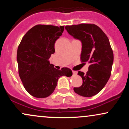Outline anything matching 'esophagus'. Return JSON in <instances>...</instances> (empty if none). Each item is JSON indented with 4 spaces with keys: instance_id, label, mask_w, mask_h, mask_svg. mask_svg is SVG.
<instances>
[{
    "instance_id": "obj_1",
    "label": "esophagus",
    "mask_w": 129,
    "mask_h": 129,
    "mask_svg": "<svg viewBox=\"0 0 129 129\" xmlns=\"http://www.w3.org/2000/svg\"><path fill=\"white\" fill-rule=\"evenodd\" d=\"M73 75H77V72L76 71H73Z\"/></svg>"
}]
</instances>
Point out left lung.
Instances as JSON below:
<instances>
[{
	"label": "left lung",
	"instance_id": "8db88e82",
	"mask_svg": "<svg viewBox=\"0 0 129 129\" xmlns=\"http://www.w3.org/2000/svg\"><path fill=\"white\" fill-rule=\"evenodd\" d=\"M65 28L71 36L81 41V60L90 63L86 73L78 72L83 82L79 87H74V91L84 97L96 95L107 84L112 72L113 53L109 40L94 24L67 25Z\"/></svg>",
	"mask_w": 129,
	"mask_h": 129
}]
</instances>
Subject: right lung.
Wrapping results in <instances>:
<instances>
[{
  "label": "right lung",
  "instance_id": "right-lung-1",
  "mask_svg": "<svg viewBox=\"0 0 129 129\" xmlns=\"http://www.w3.org/2000/svg\"><path fill=\"white\" fill-rule=\"evenodd\" d=\"M63 30L64 26L36 25L22 38L17 53L19 75L24 88L33 96L48 97L60 76H72L69 68L57 70L49 60L55 52L56 41Z\"/></svg>",
  "mask_w": 129,
  "mask_h": 129
}]
</instances>
